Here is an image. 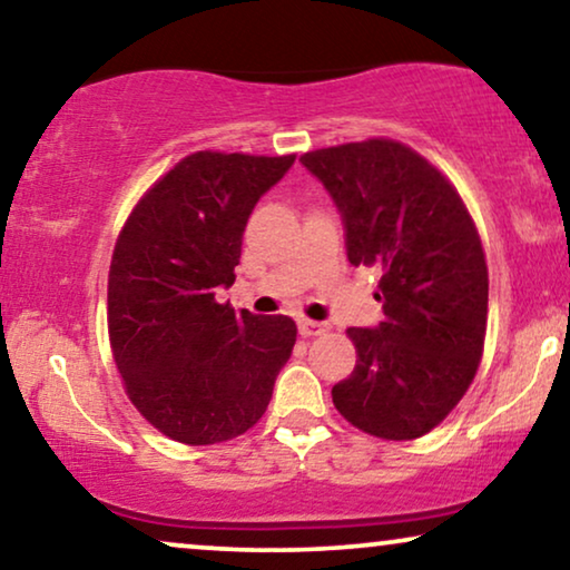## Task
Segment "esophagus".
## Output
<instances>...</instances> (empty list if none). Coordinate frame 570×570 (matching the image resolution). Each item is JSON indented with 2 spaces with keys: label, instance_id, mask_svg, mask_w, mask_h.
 Listing matches in <instances>:
<instances>
[{
  "label": "esophagus",
  "instance_id": "34e87169",
  "mask_svg": "<svg viewBox=\"0 0 570 570\" xmlns=\"http://www.w3.org/2000/svg\"><path fill=\"white\" fill-rule=\"evenodd\" d=\"M330 330L326 322H311V318H298V332L301 337H316V334H324Z\"/></svg>",
  "mask_w": 570,
  "mask_h": 570
}]
</instances>
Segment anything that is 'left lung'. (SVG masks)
<instances>
[{
  "label": "left lung",
  "instance_id": "8db88e82",
  "mask_svg": "<svg viewBox=\"0 0 570 570\" xmlns=\"http://www.w3.org/2000/svg\"><path fill=\"white\" fill-rule=\"evenodd\" d=\"M337 207L353 267L381 272L384 322L347 330L355 371L334 384L347 423L386 441L433 431L470 389L488 326V267L454 186L394 139L301 158Z\"/></svg>",
  "mask_w": 570,
  "mask_h": 570
}]
</instances>
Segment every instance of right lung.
Here are the masks:
<instances>
[{"mask_svg":"<svg viewBox=\"0 0 570 570\" xmlns=\"http://www.w3.org/2000/svg\"><path fill=\"white\" fill-rule=\"evenodd\" d=\"M295 155L194 153L139 199L108 272V337L135 407L168 439L207 446L264 415L295 345L287 316L217 303L256 202Z\"/></svg>","mask_w":570,"mask_h":570,"instance_id":"add662e5","label":"right lung"}]
</instances>
